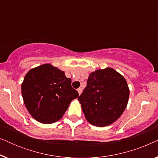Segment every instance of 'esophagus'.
<instances>
[{
    "label": "esophagus",
    "mask_w": 158,
    "mask_h": 158,
    "mask_svg": "<svg viewBox=\"0 0 158 158\" xmlns=\"http://www.w3.org/2000/svg\"><path fill=\"white\" fill-rule=\"evenodd\" d=\"M82 91H83V88H77V92H78L79 95H81V94Z\"/></svg>",
    "instance_id": "obj_1"
}]
</instances>
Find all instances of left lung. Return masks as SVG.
Instances as JSON below:
<instances>
[{
    "label": "left lung",
    "mask_w": 158,
    "mask_h": 158,
    "mask_svg": "<svg viewBox=\"0 0 158 158\" xmlns=\"http://www.w3.org/2000/svg\"><path fill=\"white\" fill-rule=\"evenodd\" d=\"M129 96L124 77L112 68L90 73L79 96L85 118L97 127L111 124L126 109Z\"/></svg>",
    "instance_id": "obj_1"
}]
</instances>
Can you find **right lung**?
Returning a JSON list of instances; mask_svg holds the SVG:
<instances>
[{
    "label": "right lung",
    "mask_w": 158,
    "mask_h": 158,
    "mask_svg": "<svg viewBox=\"0 0 158 158\" xmlns=\"http://www.w3.org/2000/svg\"><path fill=\"white\" fill-rule=\"evenodd\" d=\"M26 107L32 117L43 124L57 122L71 101L79 96L63 71L44 64L30 70L21 85Z\"/></svg>",
    "instance_id": "obj_1"
}]
</instances>
